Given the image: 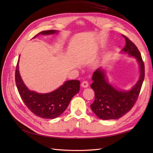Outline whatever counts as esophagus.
<instances>
[{"label":"esophagus","instance_id":"34e87169","mask_svg":"<svg viewBox=\"0 0 153 153\" xmlns=\"http://www.w3.org/2000/svg\"><path fill=\"white\" fill-rule=\"evenodd\" d=\"M82 85V87L87 88V87H89V83H88L87 81H84V82H83L82 83V85Z\"/></svg>","mask_w":153,"mask_h":153}]
</instances>
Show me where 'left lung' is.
Returning a JSON list of instances; mask_svg holds the SVG:
<instances>
[{
    "label": "left lung",
    "mask_w": 153,
    "mask_h": 153,
    "mask_svg": "<svg viewBox=\"0 0 153 153\" xmlns=\"http://www.w3.org/2000/svg\"><path fill=\"white\" fill-rule=\"evenodd\" d=\"M126 45L122 52L137 59L140 66V77L137 84L129 91L115 89L108 83L105 72L100 68L94 72L91 87L94 91L95 100L91 108L97 116L101 119H117L123 117L135 105L139 96L144 80L145 68L141 54L137 47L127 37L123 35Z\"/></svg>",
    "instance_id": "8db88e82"
}]
</instances>
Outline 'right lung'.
Here are the masks:
<instances>
[{
	"label": "right lung",
	"instance_id": "obj_1",
	"mask_svg": "<svg viewBox=\"0 0 153 153\" xmlns=\"http://www.w3.org/2000/svg\"><path fill=\"white\" fill-rule=\"evenodd\" d=\"M57 30H45L36 34L48 35L57 33ZM20 57V56H19ZM19 59L15 71V82L18 92L30 111L43 119H55L61 115L69 104L73 97L80 91L79 80H68L57 89L47 94H39L30 91L23 82L19 72Z\"/></svg>",
	"mask_w": 153,
	"mask_h": 153
}]
</instances>
